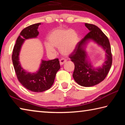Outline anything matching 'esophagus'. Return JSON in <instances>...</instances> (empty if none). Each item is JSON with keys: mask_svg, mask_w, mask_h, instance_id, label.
Here are the masks:
<instances>
[{"mask_svg": "<svg viewBox=\"0 0 125 125\" xmlns=\"http://www.w3.org/2000/svg\"><path fill=\"white\" fill-rule=\"evenodd\" d=\"M65 62H66V60H64V59H61V60H60V63L61 65H63Z\"/></svg>", "mask_w": 125, "mask_h": 125, "instance_id": "esophagus-1", "label": "esophagus"}]
</instances>
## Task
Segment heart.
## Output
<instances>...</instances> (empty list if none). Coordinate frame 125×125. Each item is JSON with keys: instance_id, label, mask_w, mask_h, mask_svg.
I'll list each match as a JSON object with an SVG mask.
<instances>
[{"instance_id": "obj_1", "label": "heart", "mask_w": 125, "mask_h": 125, "mask_svg": "<svg viewBox=\"0 0 125 125\" xmlns=\"http://www.w3.org/2000/svg\"><path fill=\"white\" fill-rule=\"evenodd\" d=\"M48 42H45V47L48 53H53L54 47H60V52L64 56H69L74 52L79 42V36L72 29H56L49 33Z\"/></svg>"}]
</instances>
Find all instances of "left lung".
<instances>
[{
	"mask_svg": "<svg viewBox=\"0 0 125 125\" xmlns=\"http://www.w3.org/2000/svg\"><path fill=\"white\" fill-rule=\"evenodd\" d=\"M85 26L90 31L78 43L77 47L69 57L74 64L73 77L79 85L90 87L100 83L104 80L112 65V54L109 39L98 27L85 23ZM94 42L105 52V62L101 66L95 67L86 51V46Z\"/></svg>",
	"mask_w": 125,
	"mask_h": 125,
	"instance_id": "8db88e82",
	"label": "left lung"
}]
</instances>
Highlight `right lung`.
Masks as SVG:
<instances>
[{
  "label": "right lung",
  "instance_id": "obj_1",
  "mask_svg": "<svg viewBox=\"0 0 125 125\" xmlns=\"http://www.w3.org/2000/svg\"><path fill=\"white\" fill-rule=\"evenodd\" d=\"M41 24H33L22 30L16 40L12 54V63L19 81L27 89L37 93L44 92L51 87L56 73L61 68L57 58L41 60L39 69L33 73L25 70L21 65L19 57L23 44L27 40L37 37L39 34L37 29Z\"/></svg>",
  "mask_w": 125,
  "mask_h": 125
}]
</instances>
